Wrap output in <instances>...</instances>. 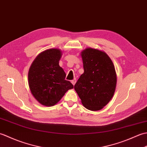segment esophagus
Returning <instances> with one entry per match:
<instances>
[{"mask_svg": "<svg viewBox=\"0 0 147 147\" xmlns=\"http://www.w3.org/2000/svg\"><path fill=\"white\" fill-rule=\"evenodd\" d=\"M71 83H72V84H73V85H75V83H76V79L74 78L73 80H72V81H71Z\"/></svg>", "mask_w": 147, "mask_h": 147, "instance_id": "34e87169", "label": "esophagus"}]
</instances>
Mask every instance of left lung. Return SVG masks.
Returning a JSON list of instances; mask_svg holds the SVG:
<instances>
[{
    "mask_svg": "<svg viewBox=\"0 0 147 147\" xmlns=\"http://www.w3.org/2000/svg\"><path fill=\"white\" fill-rule=\"evenodd\" d=\"M82 57L84 73L74 85V90L85 108L100 110L115 92L117 77L114 65L105 52L96 49H85Z\"/></svg>",
    "mask_w": 147,
    "mask_h": 147,
    "instance_id": "left-lung-1",
    "label": "left lung"
}]
</instances>
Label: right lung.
Here are the masks:
<instances>
[{
  "label": "right lung",
  "instance_id": "add662e5",
  "mask_svg": "<svg viewBox=\"0 0 147 147\" xmlns=\"http://www.w3.org/2000/svg\"><path fill=\"white\" fill-rule=\"evenodd\" d=\"M61 52L51 49L40 54L28 72L29 86L36 100L45 106H52L60 100L68 90L73 88L65 80L63 69L59 66Z\"/></svg>",
  "mask_w": 147,
  "mask_h": 147
}]
</instances>
